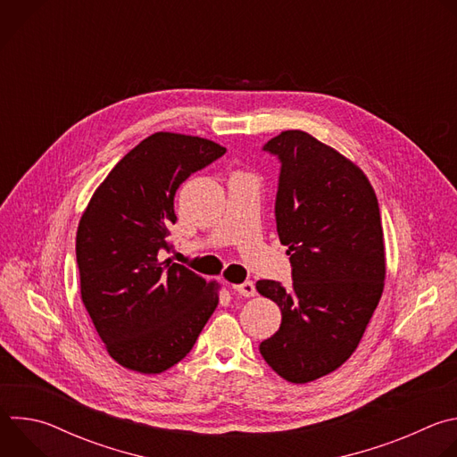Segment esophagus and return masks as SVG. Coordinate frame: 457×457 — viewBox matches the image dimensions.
<instances>
[{
    "instance_id": "1",
    "label": "esophagus",
    "mask_w": 457,
    "mask_h": 457,
    "mask_svg": "<svg viewBox=\"0 0 457 457\" xmlns=\"http://www.w3.org/2000/svg\"><path fill=\"white\" fill-rule=\"evenodd\" d=\"M233 291H235V293H238L240 296H245V298H251V296H254V293H256L254 284H253V282H249V280H245V282H242V284L233 286Z\"/></svg>"
}]
</instances>
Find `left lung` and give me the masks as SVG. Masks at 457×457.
Listing matches in <instances>:
<instances>
[{
	"label": "left lung",
	"mask_w": 457,
	"mask_h": 457,
	"mask_svg": "<svg viewBox=\"0 0 457 457\" xmlns=\"http://www.w3.org/2000/svg\"><path fill=\"white\" fill-rule=\"evenodd\" d=\"M264 152L280 161L275 217L293 287L256 282L282 311L280 329L258 349L278 376L307 383L349 360L381 298V217L365 173L302 129L282 132Z\"/></svg>",
	"instance_id": "obj_1"
}]
</instances>
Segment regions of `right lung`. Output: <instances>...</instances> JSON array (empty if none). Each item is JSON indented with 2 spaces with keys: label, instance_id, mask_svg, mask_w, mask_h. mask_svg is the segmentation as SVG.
I'll list each match as a JSON object with an SVG mask.
<instances>
[{
  "label": "right lung",
  "instance_id": "add662e5",
  "mask_svg": "<svg viewBox=\"0 0 457 457\" xmlns=\"http://www.w3.org/2000/svg\"><path fill=\"white\" fill-rule=\"evenodd\" d=\"M224 154L203 137L157 132L115 164L79 220L81 298L108 354L129 370L179 363L219 303V284L157 254L171 249L175 191Z\"/></svg>",
  "mask_w": 457,
  "mask_h": 457
}]
</instances>
